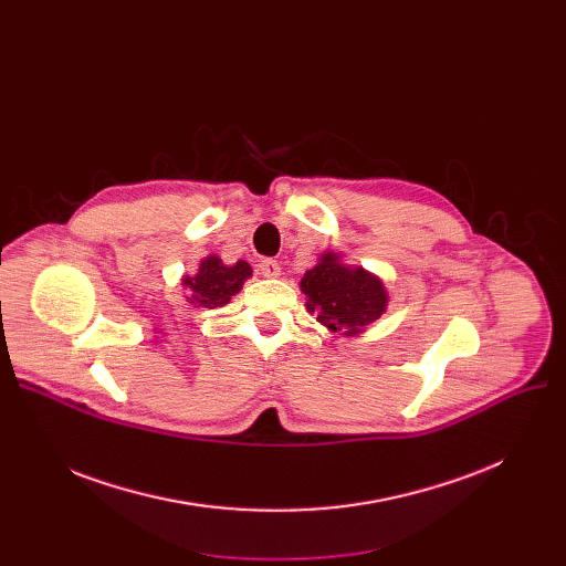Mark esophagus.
<instances>
[{"mask_svg":"<svg viewBox=\"0 0 566 566\" xmlns=\"http://www.w3.org/2000/svg\"><path fill=\"white\" fill-rule=\"evenodd\" d=\"M259 268H261L263 277H280L282 275V268H280V263L275 259H263L259 263Z\"/></svg>","mask_w":566,"mask_h":566,"instance_id":"esophagus-1","label":"esophagus"}]
</instances>
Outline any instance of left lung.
I'll list each match as a JSON object with an SVG mask.
<instances>
[{
  "label": "left lung",
  "instance_id": "left-lung-1",
  "mask_svg": "<svg viewBox=\"0 0 566 566\" xmlns=\"http://www.w3.org/2000/svg\"><path fill=\"white\" fill-rule=\"evenodd\" d=\"M301 291L307 312L331 333L346 337L365 333L388 310V289L363 265L344 263L339 252L318 254V263L303 275Z\"/></svg>",
  "mask_w": 566,
  "mask_h": 566
}]
</instances>
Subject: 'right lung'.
I'll return each mask as SVG.
<instances>
[{
  "label": "right lung",
  "mask_w": 566,
  "mask_h": 566,
  "mask_svg": "<svg viewBox=\"0 0 566 566\" xmlns=\"http://www.w3.org/2000/svg\"><path fill=\"white\" fill-rule=\"evenodd\" d=\"M250 277L252 265L248 261L238 259L233 265H227L218 254H208L199 261L195 275L181 277V284L190 291L186 295L190 305L216 310L227 305Z\"/></svg>",
  "instance_id": "right-lung-1"
}]
</instances>
